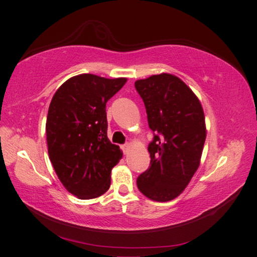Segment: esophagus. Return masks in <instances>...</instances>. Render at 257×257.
<instances>
[{
	"instance_id": "34e87169",
	"label": "esophagus",
	"mask_w": 257,
	"mask_h": 257,
	"mask_svg": "<svg viewBox=\"0 0 257 257\" xmlns=\"http://www.w3.org/2000/svg\"><path fill=\"white\" fill-rule=\"evenodd\" d=\"M121 150H122L123 154H128V152L130 151V144H124L121 146Z\"/></svg>"
}]
</instances>
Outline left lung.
<instances>
[{
	"label": "left lung",
	"mask_w": 257,
	"mask_h": 257,
	"mask_svg": "<svg viewBox=\"0 0 257 257\" xmlns=\"http://www.w3.org/2000/svg\"><path fill=\"white\" fill-rule=\"evenodd\" d=\"M135 88L153 132L150 167L137 178V187L153 201H171L198 169L206 138L203 108L193 90L169 73L137 80Z\"/></svg>",
	"instance_id": "1"
}]
</instances>
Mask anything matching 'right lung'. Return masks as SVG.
I'll use <instances>...</instances> for the list:
<instances>
[{"label":"right lung","mask_w":257,"mask_h":257,"mask_svg":"<svg viewBox=\"0 0 257 257\" xmlns=\"http://www.w3.org/2000/svg\"><path fill=\"white\" fill-rule=\"evenodd\" d=\"M127 79L90 73L72 77L52 98L46 120L49 156L66 189L81 199L110 188L111 170L122 158L107 138L106 102Z\"/></svg>","instance_id":"obj_1"}]
</instances>
